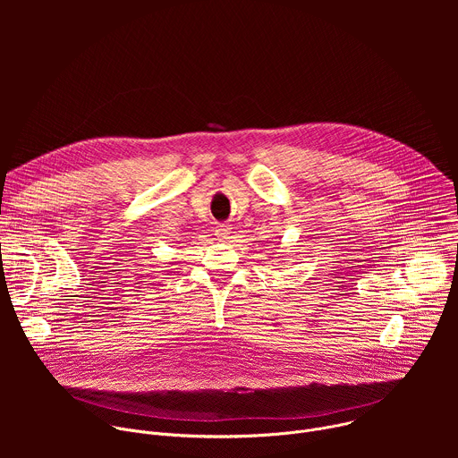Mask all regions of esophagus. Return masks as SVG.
<instances>
[{"mask_svg": "<svg viewBox=\"0 0 458 458\" xmlns=\"http://www.w3.org/2000/svg\"><path fill=\"white\" fill-rule=\"evenodd\" d=\"M216 235H217L219 241H228L230 235H232V228H230L228 225H219V226L216 228Z\"/></svg>", "mask_w": 458, "mask_h": 458, "instance_id": "1", "label": "esophagus"}]
</instances>
